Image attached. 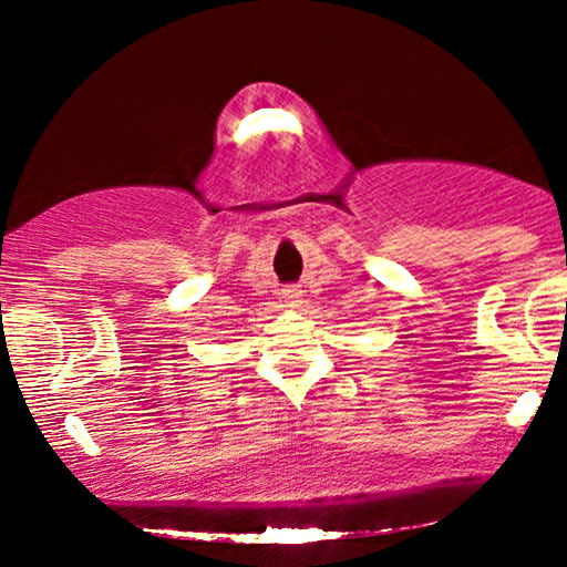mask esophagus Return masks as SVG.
Wrapping results in <instances>:
<instances>
[{"mask_svg": "<svg viewBox=\"0 0 567 567\" xmlns=\"http://www.w3.org/2000/svg\"><path fill=\"white\" fill-rule=\"evenodd\" d=\"M300 295H302L300 285H285V287H282V297H285V300L297 302V300H300Z\"/></svg>", "mask_w": 567, "mask_h": 567, "instance_id": "esophagus-1", "label": "esophagus"}]
</instances>
